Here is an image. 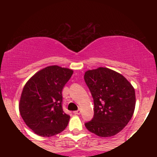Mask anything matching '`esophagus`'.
I'll list each match as a JSON object with an SVG mask.
<instances>
[{"instance_id": "esophagus-1", "label": "esophagus", "mask_w": 157, "mask_h": 157, "mask_svg": "<svg viewBox=\"0 0 157 157\" xmlns=\"http://www.w3.org/2000/svg\"><path fill=\"white\" fill-rule=\"evenodd\" d=\"M74 115H80V110H77V111H74Z\"/></svg>"}]
</instances>
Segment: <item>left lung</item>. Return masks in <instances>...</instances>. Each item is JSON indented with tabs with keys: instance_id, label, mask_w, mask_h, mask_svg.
<instances>
[{
	"instance_id": "1",
	"label": "left lung",
	"mask_w": 157,
	"mask_h": 157,
	"mask_svg": "<svg viewBox=\"0 0 157 157\" xmlns=\"http://www.w3.org/2000/svg\"><path fill=\"white\" fill-rule=\"evenodd\" d=\"M84 80L94 102V115L85 123L86 129L102 137L115 135L132 118L134 87L121 74L106 67L87 71Z\"/></svg>"
}]
</instances>
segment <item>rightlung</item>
Returning <instances> with one entry per match:
<instances>
[{"label":"right lung","mask_w":157,"mask_h":157,"mask_svg":"<svg viewBox=\"0 0 157 157\" xmlns=\"http://www.w3.org/2000/svg\"><path fill=\"white\" fill-rule=\"evenodd\" d=\"M72 74V70L49 66L26 83L19 109L23 121L35 134L52 137L67 126L70 115L63 110L62 90Z\"/></svg>","instance_id":"1"}]
</instances>
